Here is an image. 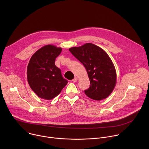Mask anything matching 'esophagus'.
Returning <instances> with one entry per match:
<instances>
[{
    "label": "esophagus",
    "instance_id": "esophagus-1",
    "mask_svg": "<svg viewBox=\"0 0 149 149\" xmlns=\"http://www.w3.org/2000/svg\"><path fill=\"white\" fill-rule=\"evenodd\" d=\"M77 80H78V78H77V77H75V78L72 79V81H73V82H77Z\"/></svg>",
    "mask_w": 149,
    "mask_h": 149
}]
</instances>
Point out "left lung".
I'll return each instance as SVG.
<instances>
[{
    "label": "left lung",
    "instance_id": "left-lung-1",
    "mask_svg": "<svg viewBox=\"0 0 149 149\" xmlns=\"http://www.w3.org/2000/svg\"><path fill=\"white\" fill-rule=\"evenodd\" d=\"M69 51L87 70L90 86L85 90V94L98 101L108 97L116 86L117 75L114 65L107 52L91 43L72 47Z\"/></svg>",
    "mask_w": 149,
    "mask_h": 149
}]
</instances>
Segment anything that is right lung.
I'll use <instances>...</instances> for the list:
<instances>
[{"label":"right lung","mask_w":149,"mask_h":149,"mask_svg":"<svg viewBox=\"0 0 149 149\" xmlns=\"http://www.w3.org/2000/svg\"><path fill=\"white\" fill-rule=\"evenodd\" d=\"M61 48L47 45L38 49L31 57L27 67L28 82L40 98L51 100L60 94L67 84L61 70L55 65Z\"/></svg>","instance_id":"1"}]
</instances>
